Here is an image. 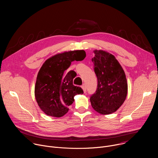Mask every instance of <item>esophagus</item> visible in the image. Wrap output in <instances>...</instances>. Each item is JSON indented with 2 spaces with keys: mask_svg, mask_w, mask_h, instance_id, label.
Wrapping results in <instances>:
<instances>
[{
  "mask_svg": "<svg viewBox=\"0 0 158 158\" xmlns=\"http://www.w3.org/2000/svg\"><path fill=\"white\" fill-rule=\"evenodd\" d=\"M82 89H83L84 93H86V86H85V84H83V85H82Z\"/></svg>",
  "mask_w": 158,
  "mask_h": 158,
  "instance_id": "34e87169",
  "label": "esophagus"
}]
</instances>
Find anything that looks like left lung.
Segmentation results:
<instances>
[{
  "instance_id": "left-lung-1",
  "label": "left lung",
  "mask_w": 158,
  "mask_h": 158,
  "mask_svg": "<svg viewBox=\"0 0 158 158\" xmlns=\"http://www.w3.org/2000/svg\"><path fill=\"white\" fill-rule=\"evenodd\" d=\"M92 59L98 78L97 89L90 98L93 109L101 114L116 112L127 94V83L121 65L115 57L106 51L95 50Z\"/></svg>"
}]
</instances>
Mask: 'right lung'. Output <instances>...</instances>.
<instances>
[{
	"label": "right lung",
	"mask_w": 158,
	"mask_h": 158,
	"mask_svg": "<svg viewBox=\"0 0 158 158\" xmlns=\"http://www.w3.org/2000/svg\"><path fill=\"white\" fill-rule=\"evenodd\" d=\"M83 50L57 54L47 59L40 69L35 82V97L41 110L48 116L60 118L69 110L74 97L82 94L81 87L73 85L74 76L64 71L71 62L82 60L85 57Z\"/></svg>",
	"instance_id": "add662e5"
}]
</instances>
